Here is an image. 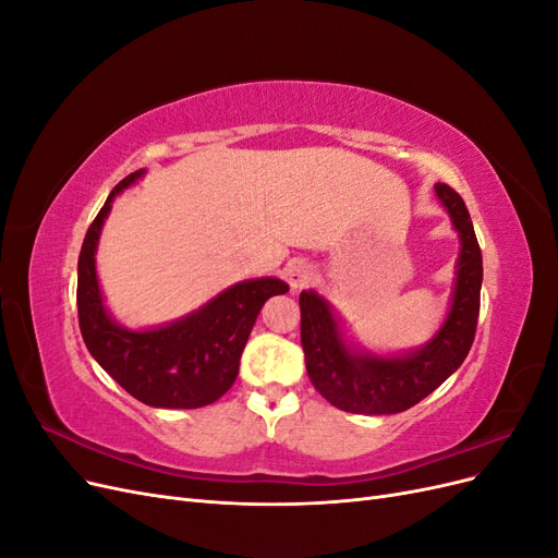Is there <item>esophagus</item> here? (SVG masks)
Here are the masks:
<instances>
[{
    "label": "esophagus",
    "instance_id": "1",
    "mask_svg": "<svg viewBox=\"0 0 558 558\" xmlns=\"http://www.w3.org/2000/svg\"><path fill=\"white\" fill-rule=\"evenodd\" d=\"M286 279H289L291 289H307L310 283H314L316 279V267L305 260V258H295L289 265H286Z\"/></svg>",
    "mask_w": 558,
    "mask_h": 558
}]
</instances>
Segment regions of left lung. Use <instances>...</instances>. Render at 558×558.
Masks as SVG:
<instances>
[{
    "instance_id": "8db88e82",
    "label": "left lung",
    "mask_w": 558,
    "mask_h": 558,
    "mask_svg": "<svg viewBox=\"0 0 558 558\" xmlns=\"http://www.w3.org/2000/svg\"><path fill=\"white\" fill-rule=\"evenodd\" d=\"M435 195L459 232L461 251L449 312L430 340L412 351H365L347 337L342 318L316 291L300 293V340L307 375L316 391L337 410L351 414H398L414 408L465 361L475 340L482 291V251L465 202L447 183H435Z\"/></svg>"
}]
</instances>
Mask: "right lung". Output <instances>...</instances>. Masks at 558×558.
<instances>
[{
	"label": "right lung",
	"mask_w": 558,
	"mask_h": 558,
	"mask_svg": "<svg viewBox=\"0 0 558 558\" xmlns=\"http://www.w3.org/2000/svg\"><path fill=\"white\" fill-rule=\"evenodd\" d=\"M144 174L137 170L116 185L83 240L76 286L81 335L90 356L132 398L165 410L205 408L238 379L242 351L263 305L289 291V283L277 277L246 279L170 324L142 330L118 324L99 289L95 253L111 202Z\"/></svg>",
	"instance_id": "obj_1"
}]
</instances>
